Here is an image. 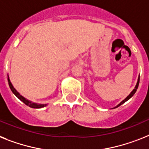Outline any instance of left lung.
Returning <instances> with one entry per match:
<instances>
[{
    "mask_svg": "<svg viewBox=\"0 0 149 149\" xmlns=\"http://www.w3.org/2000/svg\"><path fill=\"white\" fill-rule=\"evenodd\" d=\"M139 84V77H138V81H137V83H136V87H135V88H134V89L132 90V91L131 92V93H130V94H129V95H128L127 97H126L125 98V99H124L123 100V101H121V102H120V104H118V105L116 106V107H113V109H115V108L118 107H120V105H122V104H124V103H125V102H126V101H127L128 100H130V98L132 97V96H133L134 94H135V93H136V91H137V89H138Z\"/></svg>",
    "mask_w": 149,
    "mask_h": 149,
    "instance_id": "obj_1",
    "label": "left lung"
}]
</instances>
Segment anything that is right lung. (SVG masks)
<instances>
[{
    "label": "right lung",
    "instance_id": "add662e5",
    "mask_svg": "<svg viewBox=\"0 0 149 149\" xmlns=\"http://www.w3.org/2000/svg\"><path fill=\"white\" fill-rule=\"evenodd\" d=\"M7 80H8V84H9L10 88L11 91L13 92V94H14V95H15L18 99L20 100L22 102H23L26 105L29 106V107H31V108H35V109H39V108L44 107H45V106L47 105V104H36V103H33V102L30 101V100H29L26 99L24 97H23L21 94H19V92L17 91L15 88H13V84H12V83L10 82V80L9 76L8 75H7Z\"/></svg>",
    "mask_w": 149,
    "mask_h": 149
}]
</instances>
